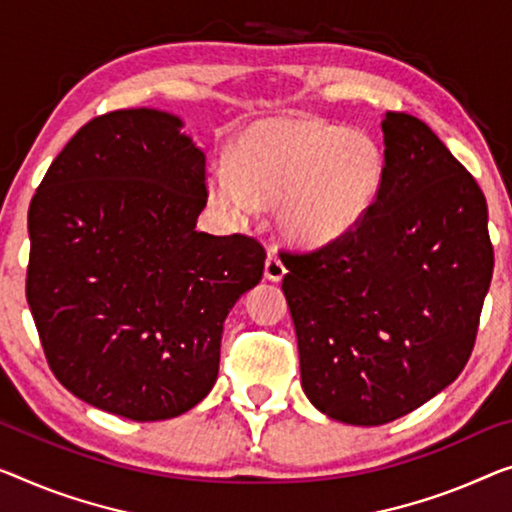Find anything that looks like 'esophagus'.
<instances>
[{
    "instance_id": "obj_1",
    "label": "esophagus",
    "mask_w": 512,
    "mask_h": 512,
    "mask_svg": "<svg viewBox=\"0 0 512 512\" xmlns=\"http://www.w3.org/2000/svg\"><path fill=\"white\" fill-rule=\"evenodd\" d=\"M285 273H287V269H285V264L280 262V257L276 253H269V257H266V262H264V278L278 282V280H282Z\"/></svg>"
}]
</instances>
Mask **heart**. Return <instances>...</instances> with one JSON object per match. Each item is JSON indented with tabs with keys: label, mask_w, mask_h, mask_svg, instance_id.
Here are the masks:
<instances>
[{
	"label": "heart",
	"mask_w": 512,
	"mask_h": 512,
	"mask_svg": "<svg viewBox=\"0 0 512 512\" xmlns=\"http://www.w3.org/2000/svg\"><path fill=\"white\" fill-rule=\"evenodd\" d=\"M381 154L365 133L317 119H269L239 137L211 200L230 218L280 204V227L301 246L352 234L375 204Z\"/></svg>",
	"instance_id": "heart-1"
}]
</instances>
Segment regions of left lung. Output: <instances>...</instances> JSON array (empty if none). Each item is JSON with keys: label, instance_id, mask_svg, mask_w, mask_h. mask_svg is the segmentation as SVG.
I'll return each mask as SVG.
<instances>
[{"label": "left lung", "instance_id": "1", "mask_svg": "<svg viewBox=\"0 0 512 512\" xmlns=\"http://www.w3.org/2000/svg\"><path fill=\"white\" fill-rule=\"evenodd\" d=\"M375 204L345 239L282 250L301 384L322 414L384 425L457 379L494 269L487 202L432 128L386 112Z\"/></svg>", "mask_w": 512, "mask_h": 512}]
</instances>
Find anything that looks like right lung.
<instances>
[{
	"instance_id": "obj_1",
	"label": "right lung",
	"mask_w": 512,
	"mask_h": 512,
	"mask_svg": "<svg viewBox=\"0 0 512 512\" xmlns=\"http://www.w3.org/2000/svg\"><path fill=\"white\" fill-rule=\"evenodd\" d=\"M207 195V156L149 108L87 121L36 188L27 303L50 370L91 407L165 421L216 384L225 317L266 253L197 232Z\"/></svg>"
}]
</instances>
